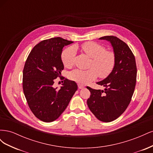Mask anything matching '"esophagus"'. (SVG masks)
<instances>
[{
  "mask_svg": "<svg viewBox=\"0 0 153 153\" xmlns=\"http://www.w3.org/2000/svg\"><path fill=\"white\" fill-rule=\"evenodd\" d=\"M78 89H84V85H82V84H78Z\"/></svg>",
  "mask_w": 153,
  "mask_h": 153,
  "instance_id": "esophagus-1",
  "label": "esophagus"
}]
</instances>
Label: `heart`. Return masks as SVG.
Here are the masks:
<instances>
[{
	"instance_id": "obj_1",
	"label": "heart",
	"mask_w": 153,
	"mask_h": 153,
	"mask_svg": "<svg viewBox=\"0 0 153 153\" xmlns=\"http://www.w3.org/2000/svg\"><path fill=\"white\" fill-rule=\"evenodd\" d=\"M78 49L92 59L89 66L92 68L74 69L69 74L70 80L84 85L94 80L98 76L101 78L107 77L112 71L115 62L114 53L106 50L104 46L93 41L85 42L80 46L75 45L64 50L61 56L64 66L71 68L74 66L76 50Z\"/></svg>"
}]
</instances>
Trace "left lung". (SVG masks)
Instances as JSON below:
<instances>
[{"label":"left lung","instance_id":"obj_1","mask_svg":"<svg viewBox=\"0 0 153 153\" xmlns=\"http://www.w3.org/2000/svg\"><path fill=\"white\" fill-rule=\"evenodd\" d=\"M99 39L111 43L115 57V66L107 77L97 82L105 87L104 90L87 87L91 92L87 103L97 119L108 123L117 119L130 103L137 71L135 56L126 43L113 36H103Z\"/></svg>","mask_w":153,"mask_h":153}]
</instances>
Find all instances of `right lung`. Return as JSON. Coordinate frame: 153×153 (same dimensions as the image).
<instances>
[{"label": "right lung", "instance_id": "1", "mask_svg": "<svg viewBox=\"0 0 153 153\" xmlns=\"http://www.w3.org/2000/svg\"><path fill=\"white\" fill-rule=\"evenodd\" d=\"M72 43L60 37L43 40L32 48L26 60L23 90L32 113L42 121L58 119L78 89L76 82L67 78L59 89L53 85L64 69L62 48Z\"/></svg>", "mask_w": 153, "mask_h": 153}]
</instances>
